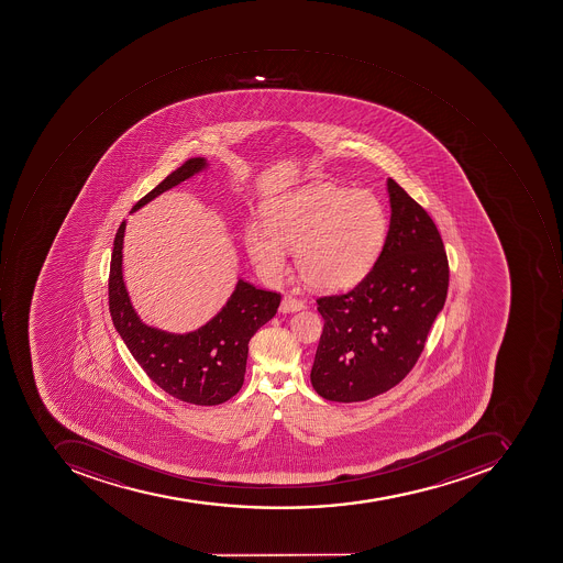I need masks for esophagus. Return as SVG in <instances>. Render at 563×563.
I'll list each match as a JSON object with an SVG mask.
<instances>
[{
	"label": "esophagus",
	"mask_w": 563,
	"mask_h": 563,
	"mask_svg": "<svg viewBox=\"0 0 563 563\" xmlns=\"http://www.w3.org/2000/svg\"><path fill=\"white\" fill-rule=\"evenodd\" d=\"M302 308H305V302L301 299L292 298V296H284L283 301H280V311L283 313L302 310Z\"/></svg>",
	"instance_id": "esophagus-1"
}]
</instances>
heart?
Instances as JSON below:
<instances>
[{
	"instance_id": "b5f03b06",
	"label": "heart",
	"mask_w": 563,
	"mask_h": 563,
	"mask_svg": "<svg viewBox=\"0 0 563 563\" xmlns=\"http://www.w3.org/2000/svg\"><path fill=\"white\" fill-rule=\"evenodd\" d=\"M385 238L380 203L366 191L311 185L272 203L264 224H250L245 245L268 280L287 271V249L308 286L334 291L356 284L375 262Z\"/></svg>"
}]
</instances>
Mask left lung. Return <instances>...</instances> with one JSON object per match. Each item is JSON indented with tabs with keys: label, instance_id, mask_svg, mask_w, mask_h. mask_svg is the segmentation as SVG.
I'll list each match as a JSON object with an SVG mask.
<instances>
[{
	"label": "left lung",
	"instance_id": "left-lung-1",
	"mask_svg": "<svg viewBox=\"0 0 563 563\" xmlns=\"http://www.w3.org/2000/svg\"><path fill=\"white\" fill-rule=\"evenodd\" d=\"M390 225L384 249L347 292L320 296L323 330L310 380L318 396L360 402L408 376L445 305L449 261L427 210L388 178Z\"/></svg>",
	"mask_w": 563,
	"mask_h": 563
}]
</instances>
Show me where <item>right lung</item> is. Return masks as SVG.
<instances>
[{"mask_svg": "<svg viewBox=\"0 0 563 563\" xmlns=\"http://www.w3.org/2000/svg\"><path fill=\"white\" fill-rule=\"evenodd\" d=\"M203 167L202 157L185 161L154 190L140 198L133 210ZM124 228L126 221L118 228L109 265V313L140 368L154 384L183 402L218 406L236 396L245 382L250 339L277 313L280 292L265 291L240 280L225 307L202 329L183 335L152 329L140 322L124 289L121 276Z\"/></svg>", "mask_w": 563, "mask_h": 563, "instance_id": "1", "label": "right lung"}]
</instances>
